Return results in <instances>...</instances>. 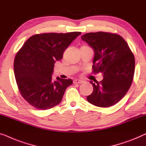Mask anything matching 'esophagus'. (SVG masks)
I'll use <instances>...</instances> for the list:
<instances>
[{"mask_svg": "<svg viewBox=\"0 0 146 146\" xmlns=\"http://www.w3.org/2000/svg\"><path fill=\"white\" fill-rule=\"evenodd\" d=\"M83 83V81H82V80H80V79H75L73 81L74 84H81Z\"/></svg>", "mask_w": 146, "mask_h": 146, "instance_id": "1", "label": "esophagus"}]
</instances>
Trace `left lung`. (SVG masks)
I'll return each instance as SVG.
<instances>
[{"instance_id": "left-lung-1", "label": "left lung", "mask_w": 146, "mask_h": 146, "mask_svg": "<svg viewBox=\"0 0 146 146\" xmlns=\"http://www.w3.org/2000/svg\"><path fill=\"white\" fill-rule=\"evenodd\" d=\"M94 50L93 73L100 72L103 79L95 83L87 99L99 107H109L120 101L132 85L135 59L128 44L120 35L108 32H91L81 36Z\"/></svg>"}]
</instances>
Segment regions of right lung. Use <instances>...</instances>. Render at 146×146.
<instances>
[{"instance_id": "right-lung-1", "label": "right lung", "mask_w": 146, "mask_h": 146, "mask_svg": "<svg viewBox=\"0 0 146 146\" xmlns=\"http://www.w3.org/2000/svg\"><path fill=\"white\" fill-rule=\"evenodd\" d=\"M81 34L73 32L34 35L16 53L14 61L16 83L22 97L30 105L38 110H47L60 103L73 81L59 77L53 81L54 64L63 58L64 51Z\"/></svg>"}]
</instances>
